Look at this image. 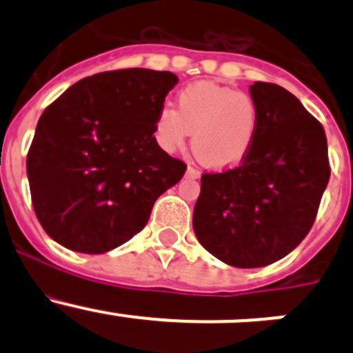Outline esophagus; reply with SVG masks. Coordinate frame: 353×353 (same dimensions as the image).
Segmentation results:
<instances>
[{"mask_svg":"<svg viewBox=\"0 0 353 353\" xmlns=\"http://www.w3.org/2000/svg\"><path fill=\"white\" fill-rule=\"evenodd\" d=\"M186 176L190 177V179H198V177H199V170L194 169V167H188Z\"/></svg>","mask_w":353,"mask_h":353,"instance_id":"obj_1","label":"esophagus"}]
</instances>
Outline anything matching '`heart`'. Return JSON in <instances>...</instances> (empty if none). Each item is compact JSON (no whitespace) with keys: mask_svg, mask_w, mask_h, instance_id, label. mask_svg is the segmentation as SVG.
Masks as SVG:
<instances>
[{"mask_svg":"<svg viewBox=\"0 0 353 353\" xmlns=\"http://www.w3.org/2000/svg\"><path fill=\"white\" fill-rule=\"evenodd\" d=\"M259 128V109L251 95L213 81L188 85L177 95V109L163 108L155 119L160 147L174 152L193 133V152L212 169L241 163Z\"/></svg>","mask_w":353,"mask_h":353,"instance_id":"heart-1","label":"heart"}]
</instances>
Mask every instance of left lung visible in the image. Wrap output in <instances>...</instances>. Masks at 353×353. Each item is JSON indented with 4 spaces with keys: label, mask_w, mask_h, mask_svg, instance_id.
I'll use <instances>...</instances> for the list:
<instances>
[{
    "label": "left lung",
    "mask_w": 353,
    "mask_h": 353,
    "mask_svg": "<svg viewBox=\"0 0 353 353\" xmlns=\"http://www.w3.org/2000/svg\"><path fill=\"white\" fill-rule=\"evenodd\" d=\"M249 92L254 143L237 167L203 174L193 213L199 244L237 268L272 265L302 243L331 174L325 130L301 101L266 81Z\"/></svg>",
    "instance_id": "8db88e82"
}]
</instances>
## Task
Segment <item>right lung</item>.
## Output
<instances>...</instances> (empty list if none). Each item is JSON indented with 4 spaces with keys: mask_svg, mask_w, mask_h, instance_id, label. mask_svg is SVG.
Listing matches in <instances>:
<instances>
[{
    "mask_svg": "<svg viewBox=\"0 0 353 353\" xmlns=\"http://www.w3.org/2000/svg\"><path fill=\"white\" fill-rule=\"evenodd\" d=\"M177 83L170 71L92 74L46 108L27 154L34 212L65 248L102 254L130 241L186 163L162 150L155 119Z\"/></svg>",
    "mask_w": 353,
    "mask_h": 353,
    "instance_id": "add662e5",
    "label": "right lung"
}]
</instances>
